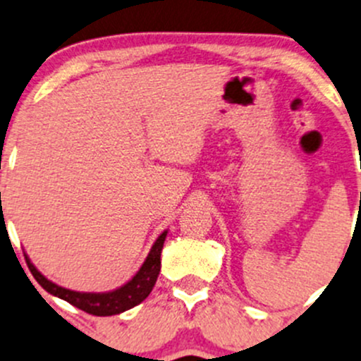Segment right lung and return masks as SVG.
I'll list each match as a JSON object with an SVG mask.
<instances>
[{
	"label": "right lung",
	"instance_id": "1",
	"mask_svg": "<svg viewBox=\"0 0 361 361\" xmlns=\"http://www.w3.org/2000/svg\"><path fill=\"white\" fill-rule=\"evenodd\" d=\"M166 235H167V231H164L162 234L159 235L157 241H155L154 246H152L150 253H148L147 260L143 262L140 271L134 274V278L130 279V281H127L126 285H122L120 288L111 290V292H104V293L75 292V290L63 288V286L56 285V283H52L50 279H47L45 276H43L42 272L31 264L27 255H24V257H25V264H27L29 271H31V274L35 276L38 285L42 286L43 290H47L50 295H56V297L63 298V300H66L71 305H75V307L89 312V314L113 316V314H120V312L141 304V302L150 295L160 272V253H162Z\"/></svg>",
	"mask_w": 361,
	"mask_h": 361
}]
</instances>
